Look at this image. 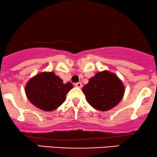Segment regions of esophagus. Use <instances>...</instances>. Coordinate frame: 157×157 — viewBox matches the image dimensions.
<instances>
[{"label": "esophagus", "instance_id": "obj_1", "mask_svg": "<svg viewBox=\"0 0 157 157\" xmlns=\"http://www.w3.org/2000/svg\"><path fill=\"white\" fill-rule=\"evenodd\" d=\"M75 86L77 87V88H82V83H81V82H77V83L75 84Z\"/></svg>", "mask_w": 157, "mask_h": 157}]
</instances>
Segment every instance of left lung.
<instances>
[{
	"instance_id": "left-lung-1",
	"label": "left lung",
	"mask_w": 157,
	"mask_h": 157,
	"mask_svg": "<svg viewBox=\"0 0 157 157\" xmlns=\"http://www.w3.org/2000/svg\"><path fill=\"white\" fill-rule=\"evenodd\" d=\"M82 90L90 106L98 110L107 111L121 101L125 88L116 74L105 70L90 77Z\"/></svg>"
}]
</instances>
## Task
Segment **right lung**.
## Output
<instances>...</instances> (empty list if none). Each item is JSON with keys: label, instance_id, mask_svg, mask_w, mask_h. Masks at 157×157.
<instances>
[{"label": "right lung", "instance_id": "obj_1", "mask_svg": "<svg viewBox=\"0 0 157 157\" xmlns=\"http://www.w3.org/2000/svg\"><path fill=\"white\" fill-rule=\"evenodd\" d=\"M73 85L63 80L52 71H43L31 77L25 87L26 97L37 108L51 112L63 104Z\"/></svg>", "mask_w": 157, "mask_h": 157}]
</instances>
